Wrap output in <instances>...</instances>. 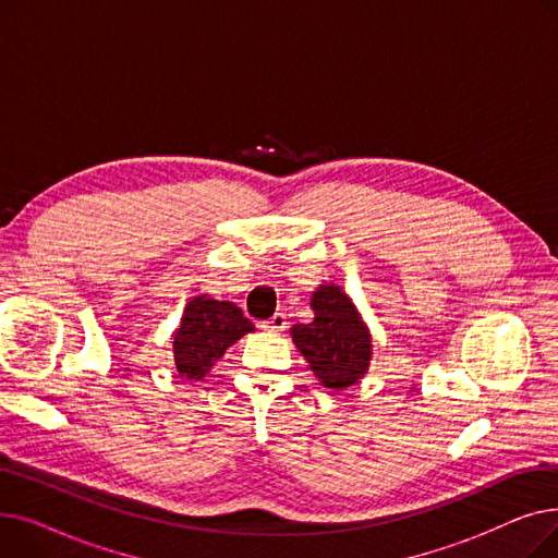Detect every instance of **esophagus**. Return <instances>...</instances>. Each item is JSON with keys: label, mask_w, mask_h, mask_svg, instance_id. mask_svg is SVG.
<instances>
[{"label": "esophagus", "mask_w": 558, "mask_h": 558, "mask_svg": "<svg viewBox=\"0 0 558 558\" xmlns=\"http://www.w3.org/2000/svg\"><path fill=\"white\" fill-rule=\"evenodd\" d=\"M287 326H289V324H287V316H284L282 312H276L271 318H267V320H264V324H262V328L269 330V332H282Z\"/></svg>", "instance_id": "obj_1"}]
</instances>
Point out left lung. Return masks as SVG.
I'll return each instance as SVG.
<instances>
[{"label": "left lung", "mask_w": 558, "mask_h": 558, "mask_svg": "<svg viewBox=\"0 0 558 558\" xmlns=\"http://www.w3.org/2000/svg\"><path fill=\"white\" fill-rule=\"evenodd\" d=\"M314 320L291 328L312 371L328 389L355 385L368 371L371 335L350 299L335 284H324L312 296Z\"/></svg>", "instance_id": "8db88e82"}]
</instances>
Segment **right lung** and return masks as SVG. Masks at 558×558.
Segmentation results:
<instances>
[{
    "label": "right lung",
    "instance_id": "add662e5",
    "mask_svg": "<svg viewBox=\"0 0 558 558\" xmlns=\"http://www.w3.org/2000/svg\"><path fill=\"white\" fill-rule=\"evenodd\" d=\"M246 332H253V324L234 303L208 296L192 299L173 335L175 368L187 379L203 377Z\"/></svg>",
    "mask_w": 558,
    "mask_h": 558
}]
</instances>
